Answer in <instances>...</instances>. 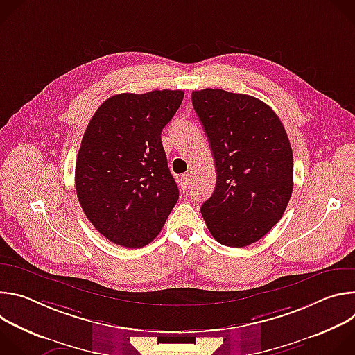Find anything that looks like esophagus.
Masks as SVG:
<instances>
[{
	"instance_id": "esophagus-1",
	"label": "esophagus",
	"mask_w": 355,
	"mask_h": 355,
	"mask_svg": "<svg viewBox=\"0 0 355 355\" xmlns=\"http://www.w3.org/2000/svg\"><path fill=\"white\" fill-rule=\"evenodd\" d=\"M189 175L188 174H182L181 177H180V187L185 191V189H188V187H189Z\"/></svg>"
}]
</instances>
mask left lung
<instances>
[{
    "instance_id": "obj_1",
    "label": "left lung",
    "mask_w": 355,
    "mask_h": 355,
    "mask_svg": "<svg viewBox=\"0 0 355 355\" xmlns=\"http://www.w3.org/2000/svg\"><path fill=\"white\" fill-rule=\"evenodd\" d=\"M209 139L216 187L200 207L211 234L245 247L282 218L293 188V156L285 128L259 98L225 89L192 92Z\"/></svg>"
}]
</instances>
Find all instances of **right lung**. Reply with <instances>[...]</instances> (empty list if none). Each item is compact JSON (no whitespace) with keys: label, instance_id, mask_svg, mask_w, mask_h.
Returning a JSON list of instances; mask_svg holds the SVG:
<instances>
[{"label":"right lung","instance_id":"obj_1","mask_svg":"<svg viewBox=\"0 0 355 355\" xmlns=\"http://www.w3.org/2000/svg\"><path fill=\"white\" fill-rule=\"evenodd\" d=\"M184 98L181 89L118 94L91 118L76 163V191L92 226L115 244L155 240L177 204L162 130Z\"/></svg>","mask_w":355,"mask_h":355}]
</instances>
